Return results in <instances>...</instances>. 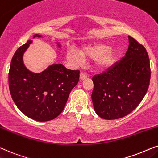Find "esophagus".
<instances>
[{
  "label": "esophagus",
  "instance_id": "34e87169",
  "mask_svg": "<svg viewBox=\"0 0 158 158\" xmlns=\"http://www.w3.org/2000/svg\"><path fill=\"white\" fill-rule=\"evenodd\" d=\"M87 78V75L86 73L81 72L80 73V79L81 80H84V79H86Z\"/></svg>",
  "mask_w": 158,
  "mask_h": 158
}]
</instances>
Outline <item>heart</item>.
<instances>
[{"label":"heart","instance_id":"obj_1","mask_svg":"<svg viewBox=\"0 0 158 158\" xmlns=\"http://www.w3.org/2000/svg\"><path fill=\"white\" fill-rule=\"evenodd\" d=\"M108 48L109 47L106 44L94 43L83 47L81 54L75 50H69L67 53V58L77 65L82 64L84 58L89 60L95 59L94 65L96 68L106 69L112 66L117 54L116 50Z\"/></svg>","mask_w":158,"mask_h":158}]
</instances>
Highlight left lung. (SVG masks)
<instances>
[{
	"label": "left lung",
	"mask_w": 158,
	"mask_h": 158,
	"mask_svg": "<svg viewBox=\"0 0 158 158\" xmlns=\"http://www.w3.org/2000/svg\"><path fill=\"white\" fill-rule=\"evenodd\" d=\"M125 57L106 72L93 77L92 103L97 114L114 120L129 115L148 92L150 64L145 48L129 36Z\"/></svg>",
	"instance_id": "obj_1"
}]
</instances>
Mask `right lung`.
<instances>
[{"mask_svg": "<svg viewBox=\"0 0 158 158\" xmlns=\"http://www.w3.org/2000/svg\"><path fill=\"white\" fill-rule=\"evenodd\" d=\"M40 37L35 35L33 37ZM31 43L28 40L20 46L12 58L8 72L10 95L27 117L37 121H50L64 110L69 94L79 81L80 71L53 64L40 73L31 72L22 59Z\"/></svg>", "mask_w": 158, "mask_h": 158, "instance_id": "obj_1", "label": "right lung"}]
</instances>
